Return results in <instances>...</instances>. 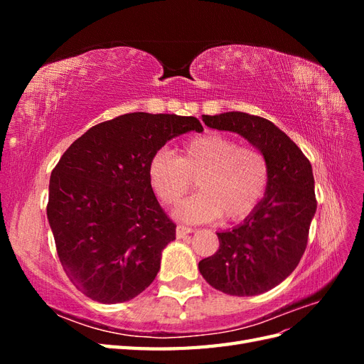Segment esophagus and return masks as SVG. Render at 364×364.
I'll return each instance as SVG.
<instances>
[{
  "instance_id": "1",
  "label": "esophagus",
  "mask_w": 364,
  "mask_h": 364,
  "mask_svg": "<svg viewBox=\"0 0 364 364\" xmlns=\"http://www.w3.org/2000/svg\"><path fill=\"white\" fill-rule=\"evenodd\" d=\"M193 232V229L191 228H186V226H178L176 228V237L178 238H183V237H186L188 234H191Z\"/></svg>"
}]
</instances>
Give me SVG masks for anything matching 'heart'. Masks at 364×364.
Instances as JSON below:
<instances>
[{
	"label": "heart",
	"mask_w": 364,
	"mask_h": 364,
	"mask_svg": "<svg viewBox=\"0 0 364 364\" xmlns=\"http://www.w3.org/2000/svg\"><path fill=\"white\" fill-rule=\"evenodd\" d=\"M269 178V162L261 150L214 132L186 139L179 156L161 149L149 162L151 190L167 206L178 205L196 179L200 193L176 209V217L186 223L246 218L262 200Z\"/></svg>",
	"instance_id": "heart-1"
}]
</instances>
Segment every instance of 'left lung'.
I'll use <instances>...</instances> for the list:
<instances>
[{
	"mask_svg": "<svg viewBox=\"0 0 364 364\" xmlns=\"http://www.w3.org/2000/svg\"><path fill=\"white\" fill-rule=\"evenodd\" d=\"M203 123L234 132L267 158L270 178L262 200L243 223L217 232L220 246L199 262L202 277L230 296L277 287L299 264L316 214L311 164L272 121L245 112L203 115Z\"/></svg>",
	"mask_w": 364,
	"mask_h": 364,
	"instance_id": "1",
	"label": "left lung"
}]
</instances>
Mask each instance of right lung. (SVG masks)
Masks as SVG:
<instances>
[{"label": "right lung", "mask_w": 364, "mask_h": 364, "mask_svg": "<svg viewBox=\"0 0 364 364\" xmlns=\"http://www.w3.org/2000/svg\"><path fill=\"white\" fill-rule=\"evenodd\" d=\"M191 130H203L194 117L119 115L85 132L53 170L47 217L58 255L92 301H130L156 278L176 225L151 190L149 162Z\"/></svg>", "instance_id": "1"}]
</instances>
